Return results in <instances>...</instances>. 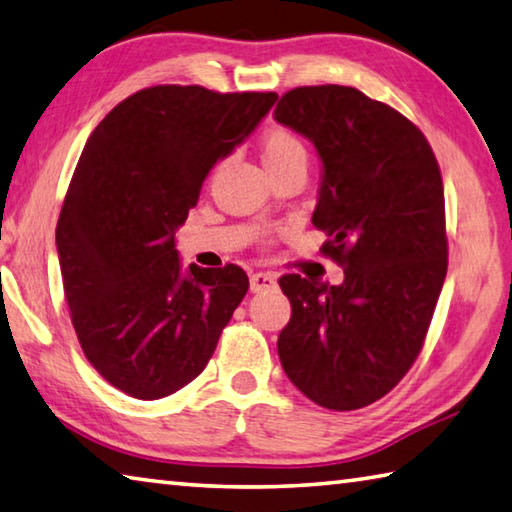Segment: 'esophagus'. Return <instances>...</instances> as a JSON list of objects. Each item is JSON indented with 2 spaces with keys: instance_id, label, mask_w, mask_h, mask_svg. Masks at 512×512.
<instances>
[{
  "instance_id": "34e87169",
  "label": "esophagus",
  "mask_w": 512,
  "mask_h": 512,
  "mask_svg": "<svg viewBox=\"0 0 512 512\" xmlns=\"http://www.w3.org/2000/svg\"><path fill=\"white\" fill-rule=\"evenodd\" d=\"M277 286V277L273 273H253L250 275V291L253 293H262V291H271V288Z\"/></svg>"
}]
</instances>
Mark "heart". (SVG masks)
Listing matches in <instances>:
<instances>
[{
    "mask_svg": "<svg viewBox=\"0 0 512 512\" xmlns=\"http://www.w3.org/2000/svg\"><path fill=\"white\" fill-rule=\"evenodd\" d=\"M262 156L266 170H275V167H284L291 163L306 165L309 152H306L304 141L293 132V129L273 127L262 141Z\"/></svg>",
    "mask_w": 512,
    "mask_h": 512,
    "instance_id": "heart-1",
    "label": "heart"
}]
</instances>
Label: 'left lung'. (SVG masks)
Masks as SVG:
<instances>
[{"label": "left lung", "instance_id": "1", "mask_svg": "<svg viewBox=\"0 0 512 512\" xmlns=\"http://www.w3.org/2000/svg\"><path fill=\"white\" fill-rule=\"evenodd\" d=\"M275 120L309 138L322 159L313 226L345 282L280 277L291 320L277 353L291 383L327 410L376 403L425 342L448 273L441 170L401 111L342 85L297 87Z\"/></svg>", "mask_w": 512, "mask_h": 512}]
</instances>
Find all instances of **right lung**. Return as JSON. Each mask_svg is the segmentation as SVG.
Instances as JSON below:
<instances>
[{
  "mask_svg": "<svg viewBox=\"0 0 512 512\" xmlns=\"http://www.w3.org/2000/svg\"><path fill=\"white\" fill-rule=\"evenodd\" d=\"M273 91H136L91 132L55 228L64 297L87 360L141 401L197 378L248 291L235 264L181 271L174 232L219 159L275 105Z\"/></svg>",
  "mask_w": 512,
  "mask_h": 512,
  "instance_id": "obj_1",
  "label": "right lung"
}]
</instances>
